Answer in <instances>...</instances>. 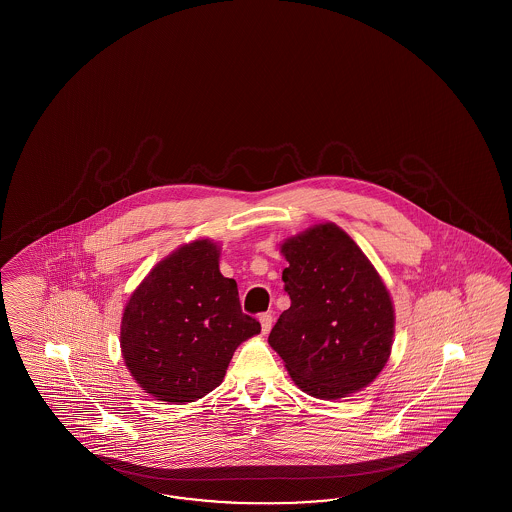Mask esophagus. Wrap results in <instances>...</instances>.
Masks as SVG:
<instances>
[{
    "instance_id": "esophagus-1",
    "label": "esophagus",
    "mask_w": 512,
    "mask_h": 512,
    "mask_svg": "<svg viewBox=\"0 0 512 512\" xmlns=\"http://www.w3.org/2000/svg\"><path fill=\"white\" fill-rule=\"evenodd\" d=\"M259 321H261V326H263V334H268L270 332V328H272V321H274V317H272V313H261L259 315Z\"/></svg>"
}]
</instances>
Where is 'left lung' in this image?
<instances>
[{"label": "left lung", "instance_id": "1", "mask_svg": "<svg viewBox=\"0 0 512 512\" xmlns=\"http://www.w3.org/2000/svg\"><path fill=\"white\" fill-rule=\"evenodd\" d=\"M281 253L291 308L268 343L298 387L338 400L368 387L387 364L394 308L362 249L334 223L289 238Z\"/></svg>", "mask_w": 512, "mask_h": 512}]
</instances>
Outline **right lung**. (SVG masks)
<instances>
[{"label":"right lung","instance_id":"add662e5","mask_svg":"<svg viewBox=\"0 0 512 512\" xmlns=\"http://www.w3.org/2000/svg\"><path fill=\"white\" fill-rule=\"evenodd\" d=\"M259 332L261 323L240 308L236 281L219 272V248L195 240L157 264L131 295L120 345L142 390L186 403L219 387L236 347Z\"/></svg>","mask_w":512,"mask_h":512}]
</instances>
